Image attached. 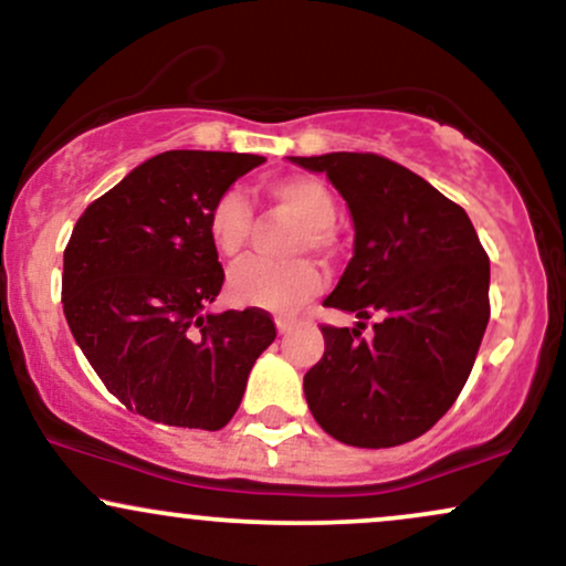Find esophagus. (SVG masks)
<instances>
[{
  "label": "esophagus",
  "instance_id": "1",
  "mask_svg": "<svg viewBox=\"0 0 566 566\" xmlns=\"http://www.w3.org/2000/svg\"><path fill=\"white\" fill-rule=\"evenodd\" d=\"M292 327H295V322H292L290 316H276V329H279V335L290 333Z\"/></svg>",
  "mask_w": 566,
  "mask_h": 566
}]
</instances>
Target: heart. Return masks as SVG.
I'll return each mask as SVG.
<instances>
[{
	"instance_id": "b5f03b06",
	"label": "heart",
	"mask_w": 566,
	"mask_h": 566,
	"mask_svg": "<svg viewBox=\"0 0 566 566\" xmlns=\"http://www.w3.org/2000/svg\"><path fill=\"white\" fill-rule=\"evenodd\" d=\"M265 199L271 201L276 216L290 218L301 226L292 239V252L303 250H327L333 242V223L337 218V201L329 186L311 175H282L263 186ZM250 201L244 193L226 191L212 205L207 218L210 242L223 258H239L247 250L252 237ZM322 290V274L314 263H269V261H244L229 274V295L239 305H255L276 314H290L308 297Z\"/></svg>"
}]
</instances>
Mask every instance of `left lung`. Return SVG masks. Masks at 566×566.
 I'll return each instance as SVG.
<instances>
[{
  "label": "left lung",
  "instance_id": "obj_1",
  "mask_svg": "<svg viewBox=\"0 0 566 566\" xmlns=\"http://www.w3.org/2000/svg\"><path fill=\"white\" fill-rule=\"evenodd\" d=\"M324 172L354 218V258L322 324L324 356L305 373L311 415L350 447H396L431 428L469 380L490 322V258L460 205L378 154L292 157ZM367 318L374 335L360 337Z\"/></svg>",
  "mask_w": 566,
  "mask_h": 566
}]
</instances>
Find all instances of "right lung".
Here are the masks:
<instances>
[{
  "label": "right lung",
  "instance_id": "1",
  "mask_svg": "<svg viewBox=\"0 0 566 566\" xmlns=\"http://www.w3.org/2000/svg\"><path fill=\"white\" fill-rule=\"evenodd\" d=\"M255 154L165 151L95 199L63 252L71 335L122 405L218 431L237 412L276 324L263 308L201 314L223 287L207 233L220 193Z\"/></svg>",
  "mask_w": 566,
  "mask_h": 566
}]
</instances>
